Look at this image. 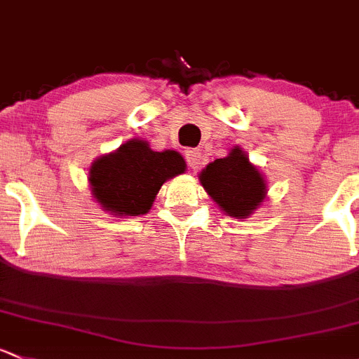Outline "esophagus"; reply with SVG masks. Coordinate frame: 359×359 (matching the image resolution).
<instances>
[{"mask_svg": "<svg viewBox=\"0 0 359 359\" xmlns=\"http://www.w3.org/2000/svg\"><path fill=\"white\" fill-rule=\"evenodd\" d=\"M186 160H187V163H189V167L192 170H198L203 165L201 151H199V149H187L186 151Z\"/></svg>", "mask_w": 359, "mask_h": 359, "instance_id": "34e87169", "label": "esophagus"}]
</instances>
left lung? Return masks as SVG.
I'll list each match as a JSON object with an SVG mask.
<instances>
[{"label": "left lung", "instance_id": "8db88e82", "mask_svg": "<svg viewBox=\"0 0 359 359\" xmlns=\"http://www.w3.org/2000/svg\"><path fill=\"white\" fill-rule=\"evenodd\" d=\"M199 182L218 208L232 218L251 217L269 192L265 175L249 161L241 146H233L227 156L206 165L199 173Z\"/></svg>", "mask_w": 359, "mask_h": 359}]
</instances>
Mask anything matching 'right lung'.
Returning a JSON list of instances; mask_svg holds the SVG:
<instances>
[{
    "label": "right lung",
    "mask_w": 359,
    "mask_h": 359,
    "mask_svg": "<svg viewBox=\"0 0 359 359\" xmlns=\"http://www.w3.org/2000/svg\"><path fill=\"white\" fill-rule=\"evenodd\" d=\"M186 167L177 151H153L144 139H130L90 163V194L107 213L139 217L151 210L161 186L186 172Z\"/></svg>",
    "instance_id": "1"
}]
</instances>
